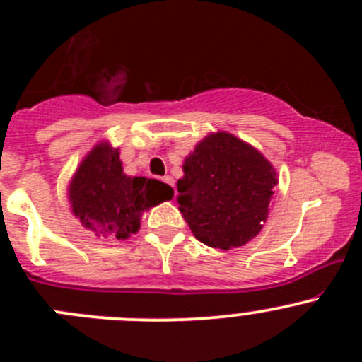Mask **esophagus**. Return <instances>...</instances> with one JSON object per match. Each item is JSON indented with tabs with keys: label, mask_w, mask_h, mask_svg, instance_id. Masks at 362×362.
Returning <instances> with one entry per match:
<instances>
[{
	"label": "esophagus",
	"mask_w": 362,
	"mask_h": 362,
	"mask_svg": "<svg viewBox=\"0 0 362 362\" xmlns=\"http://www.w3.org/2000/svg\"><path fill=\"white\" fill-rule=\"evenodd\" d=\"M163 180L166 182L168 185H171V187H175V180H173V177H170V175H166V177H164Z\"/></svg>",
	"instance_id": "esophagus-1"
}]
</instances>
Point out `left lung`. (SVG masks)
Segmentation results:
<instances>
[{
	"mask_svg": "<svg viewBox=\"0 0 362 362\" xmlns=\"http://www.w3.org/2000/svg\"><path fill=\"white\" fill-rule=\"evenodd\" d=\"M177 203L192 235L214 249H236L261 233L276 170L228 131L210 133L184 159Z\"/></svg>",
	"mask_w": 362,
	"mask_h": 362,
	"instance_id": "obj_1",
	"label": "left lung"
}]
</instances>
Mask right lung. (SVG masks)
<instances>
[{
	"label": "right lung",
	"mask_w": 362,
	"mask_h": 362,
	"mask_svg": "<svg viewBox=\"0 0 362 362\" xmlns=\"http://www.w3.org/2000/svg\"><path fill=\"white\" fill-rule=\"evenodd\" d=\"M171 198L173 189L164 182L124 173L120 151L107 140L87 152L68 185L71 214L107 240H127L138 233L145 211Z\"/></svg>",
	"instance_id": "add662e5"
}]
</instances>
